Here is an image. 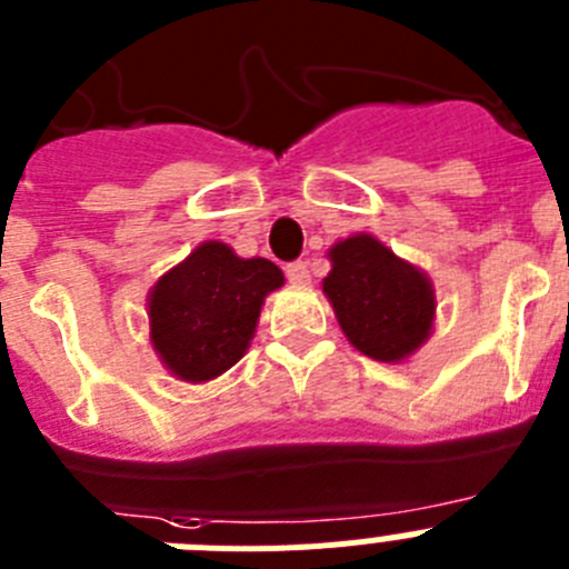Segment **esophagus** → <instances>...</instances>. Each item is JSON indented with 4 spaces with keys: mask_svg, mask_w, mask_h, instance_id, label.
<instances>
[{
    "mask_svg": "<svg viewBox=\"0 0 569 569\" xmlns=\"http://www.w3.org/2000/svg\"><path fill=\"white\" fill-rule=\"evenodd\" d=\"M288 279H290V284H296V288H305V284H310L308 261H293V264H288Z\"/></svg>",
    "mask_w": 569,
    "mask_h": 569,
    "instance_id": "1",
    "label": "esophagus"
}]
</instances>
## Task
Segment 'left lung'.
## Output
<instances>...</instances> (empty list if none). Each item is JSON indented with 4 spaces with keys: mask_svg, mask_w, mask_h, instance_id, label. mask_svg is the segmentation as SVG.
<instances>
[{
    "mask_svg": "<svg viewBox=\"0 0 569 569\" xmlns=\"http://www.w3.org/2000/svg\"><path fill=\"white\" fill-rule=\"evenodd\" d=\"M321 290L347 341L376 361H405L433 330V284L376 236L356 233L330 248Z\"/></svg>",
    "mask_w": 569,
    "mask_h": 569,
    "instance_id": "8db88e82",
    "label": "left lung"
}]
</instances>
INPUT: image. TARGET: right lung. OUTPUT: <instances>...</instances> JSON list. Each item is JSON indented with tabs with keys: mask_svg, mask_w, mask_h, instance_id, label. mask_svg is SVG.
<instances>
[{
	"mask_svg": "<svg viewBox=\"0 0 569 569\" xmlns=\"http://www.w3.org/2000/svg\"><path fill=\"white\" fill-rule=\"evenodd\" d=\"M284 284L268 259H241L224 241H202L148 296L150 341L176 379L202 385L248 353L264 296Z\"/></svg>",
	"mask_w": 569,
	"mask_h": 569,
	"instance_id": "1",
	"label": "right lung"
}]
</instances>
